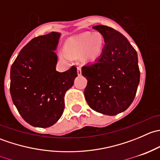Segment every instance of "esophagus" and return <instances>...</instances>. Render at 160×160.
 <instances>
[{"label":"esophagus","mask_w":160,"mask_h":160,"mask_svg":"<svg viewBox=\"0 0 160 160\" xmlns=\"http://www.w3.org/2000/svg\"><path fill=\"white\" fill-rule=\"evenodd\" d=\"M81 73H82V72H81V68H80V67H77V74H78L79 76H80V75H81Z\"/></svg>","instance_id":"esophagus-1"}]
</instances>
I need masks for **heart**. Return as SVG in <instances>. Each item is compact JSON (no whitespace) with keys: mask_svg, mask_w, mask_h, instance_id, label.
<instances>
[{"mask_svg":"<svg viewBox=\"0 0 160 160\" xmlns=\"http://www.w3.org/2000/svg\"><path fill=\"white\" fill-rule=\"evenodd\" d=\"M104 47V38L100 33L92 35L89 32L80 34L70 38L67 44L68 52L63 51L60 56L70 59L71 56L79 55L83 52V57L86 61H94L101 56Z\"/></svg>","mask_w":160,"mask_h":160,"instance_id":"b5f03b06","label":"heart"}]
</instances>
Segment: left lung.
<instances>
[{
    "mask_svg": "<svg viewBox=\"0 0 160 160\" xmlns=\"http://www.w3.org/2000/svg\"><path fill=\"white\" fill-rule=\"evenodd\" d=\"M93 29L103 35L102 53L91 63L82 67L88 80L84 96L97 112L115 115L131 105L139 83L140 71L135 49L122 34L106 25Z\"/></svg>",
    "mask_w": 160,
    "mask_h": 160,
    "instance_id": "1",
    "label": "left lung"
}]
</instances>
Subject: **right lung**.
Masks as SVG:
<instances>
[{"label":"right lung","mask_w":160,"mask_h":160,"mask_svg":"<svg viewBox=\"0 0 160 160\" xmlns=\"http://www.w3.org/2000/svg\"><path fill=\"white\" fill-rule=\"evenodd\" d=\"M60 33L35 37L25 45L11 67L10 92L22 118L34 127L48 128L63 113L64 96L77 77V67L56 70Z\"/></svg>","instance_id":"1"}]
</instances>
